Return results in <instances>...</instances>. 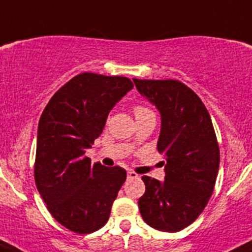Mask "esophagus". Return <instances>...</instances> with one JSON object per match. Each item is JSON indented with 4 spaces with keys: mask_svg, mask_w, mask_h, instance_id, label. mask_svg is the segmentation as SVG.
Instances as JSON below:
<instances>
[{
    "mask_svg": "<svg viewBox=\"0 0 252 252\" xmlns=\"http://www.w3.org/2000/svg\"><path fill=\"white\" fill-rule=\"evenodd\" d=\"M126 176H128V179H137V178H139V175L137 173H134V171H128Z\"/></svg>",
    "mask_w": 252,
    "mask_h": 252,
    "instance_id": "34e87169",
    "label": "esophagus"
}]
</instances>
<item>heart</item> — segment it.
Listing matches in <instances>:
<instances>
[{"mask_svg":"<svg viewBox=\"0 0 252 252\" xmlns=\"http://www.w3.org/2000/svg\"><path fill=\"white\" fill-rule=\"evenodd\" d=\"M134 114H135V117H140V115H144V114H149V113H153L152 110H149L148 108L143 107V105H135L134 107ZM134 142H131L130 144H133Z\"/></svg>","mask_w":252,"mask_h":252,"instance_id":"1","label":"heart"}]
</instances>
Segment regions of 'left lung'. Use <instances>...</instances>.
<instances>
[{"mask_svg":"<svg viewBox=\"0 0 252 252\" xmlns=\"http://www.w3.org/2000/svg\"><path fill=\"white\" fill-rule=\"evenodd\" d=\"M161 117L158 152L165 155V180L144 175L138 201L149 226L176 232L203 213L215 187L220 150L210 114L194 91L174 79H133Z\"/></svg>","mask_w":252,"mask_h":252,"instance_id":"obj_1","label":"left lung"}]
</instances>
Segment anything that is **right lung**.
<instances>
[{"instance_id": "1", "label": "right lung", "mask_w": 252, "mask_h": 252, "mask_svg": "<svg viewBox=\"0 0 252 252\" xmlns=\"http://www.w3.org/2000/svg\"><path fill=\"white\" fill-rule=\"evenodd\" d=\"M131 88L126 77L81 73L56 92L42 113L34 180L51 215L70 231L91 234L104 226L126 182L121 166L92 164L84 154Z\"/></svg>"}]
</instances>
